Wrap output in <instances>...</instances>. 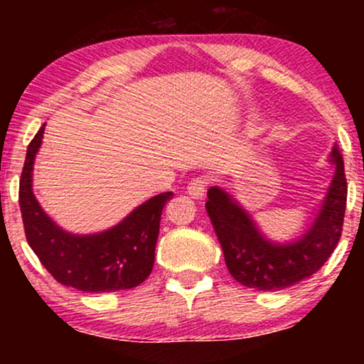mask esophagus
<instances>
[{
	"label": "esophagus",
	"mask_w": 364,
	"mask_h": 364,
	"mask_svg": "<svg viewBox=\"0 0 364 364\" xmlns=\"http://www.w3.org/2000/svg\"><path fill=\"white\" fill-rule=\"evenodd\" d=\"M188 195H191L193 198H202L203 193L207 190V179L205 178H193L190 183H188Z\"/></svg>",
	"instance_id": "1"
}]
</instances>
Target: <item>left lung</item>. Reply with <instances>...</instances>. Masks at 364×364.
I'll return each mask as SVG.
<instances>
[{
    "instance_id": "obj_1",
    "label": "left lung",
    "mask_w": 364,
    "mask_h": 364,
    "mask_svg": "<svg viewBox=\"0 0 364 364\" xmlns=\"http://www.w3.org/2000/svg\"><path fill=\"white\" fill-rule=\"evenodd\" d=\"M328 161L336 173L318 215L301 237L292 243H272L262 235L252 215L228 191H207V214L224 252L228 270L237 282L258 291H279L318 272L342 235L348 183L341 150L333 145Z\"/></svg>"
}]
</instances>
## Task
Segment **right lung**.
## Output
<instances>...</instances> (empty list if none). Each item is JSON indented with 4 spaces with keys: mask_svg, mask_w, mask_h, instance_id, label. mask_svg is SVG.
<instances>
[{
    "mask_svg": "<svg viewBox=\"0 0 364 364\" xmlns=\"http://www.w3.org/2000/svg\"><path fill=\"white\" fill-rule=\"evenodd\" d=\"M44 127L28 144L20 178L18 202L27 243L63 286L83 292L136 287L152 272L162 208L173 191L152 196L107 231L82 236L66 232L49 219L32 191V169Z\"/></svg>",
    "mask_w": 364,
    "mask_h": 364,
    "instance_id": "right-lung-1",
    "label": "right lung"
}]
</instances>
